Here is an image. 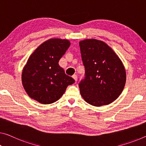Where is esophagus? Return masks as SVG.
<instances>
[{
  "label": "esophagus",
  "mask_w": 146,
  "mask_h": 146,
  "mask_svg": "<svg viewBox=\"0 0 146 146\" xmlns=\"http://www.w3.org/2000/svg\"><path fill=\"white\" fill-rule=\"evenodd\" d=\"M72 78H74V79L76 82H77V80H78V76H77V75H76V74L73 75V76H72Z\"/></svg>",
  "instance_id": "obj_1"
}]
</instances>
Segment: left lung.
I'll return each instance as SVG.
<instances>
[{
    "instance_id": "1",
    "label": "left lung",
    "mask_w": 146,
    "mask_h": 146,
    "mask_svg": "<svg viewBox=\"0 0 146 146\" xmlns=\"http://www.w3.org/2000/svg\"><path fill=\"white\" fill-rule=\"evenodd\" d=\"M85 77L79 82L81 95L94 106L109 104L121 95L126 82L122 62L104 42L95 39L80 42Z\"/></svg>"
}]
</instances>
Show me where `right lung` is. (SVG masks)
I'll return each mask as SVG.
<instances>
[{
  "label": "right lung",
  "mask_w": 146,
  "mask_h": 146,
  "mask_svg": "<svg viewBox=\"0 0 146 146\" xmlns=\"http://www.w3.org/2000/svg\"><path fill=\"white\" fill-rule=\"evenodd\" d=\"M70 45L67 40L50 39L31 55L22 73L23 86L31 98L41 104H51L75 82L59 64Z\"/></svg>",
  "instance_id": "1"
}]
</instances>
